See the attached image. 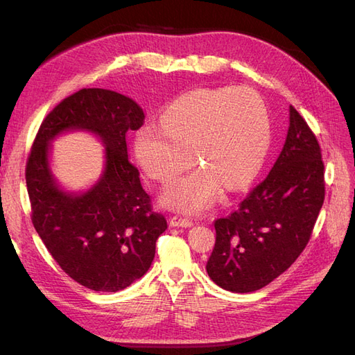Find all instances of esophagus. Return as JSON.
<instances>
[{"mask_svg": "<svg viewBox=\"0 0 355 355\" xmlns=\"http://www.w3.org/2000/svg\"><path fill=\"white\" fill-rule=\"evenodd\" d=\"M191 225H192V220L188 218L173 216L170 219V227H175V228H189Z\"/></svg>", "mask_w": 355, "mask_h": 355, "instance_id": "esophagus-1", "label": "esophagus"}]
</instances>
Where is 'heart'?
Returning <instances> with one entry per match:
<instances>
[{
  "mask_svg": "<svg viewBox=\"0 0 355 355\" xmlns=\"http://www.w3.org/2000/svg\"><path fill=\"white\" fill-rule=\"evenodd\" d=\"M271 144L266 105L256 92L197 90L175 102L161 118L135 137V153L146 173L168 180L191 166L201 167L166 187L161 201L187 213L201 211L222 187L240 191L261 170Z\"/></svg>",
  "mask_w": 355,
  "mask_h": 355,
  "instance_id": "obj_1",
  "label": "heart"
}]
</instances>
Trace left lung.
<instances>
[{"label":"left lung","instance_id":"8db88e82","mask_svg":"<svg viewBox=\"0 0 355 355\" xmlns=\"http://www.w3.org/2000/svg\"><path fill=\"white\" fill-rule=\"evenodd\" d=\"M288 130L270 175L230 216L214 222L206 270L219 287L256 292L302 253L324 201V164L314 133L288 108Z\"/></svg>","mask_w":355,"mask_h":355}]
</instances>
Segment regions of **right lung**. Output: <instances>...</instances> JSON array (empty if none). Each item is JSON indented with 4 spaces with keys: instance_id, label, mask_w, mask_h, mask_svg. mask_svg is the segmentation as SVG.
<instances>
[{
    "instance_id": "add662e5",
    "label": "right lung",
    "mask_w": 355,
    "mask_h": 355,
    "mask_svg": "<svg viewBox=\"0 0 355 355\" xmlns=\"http://www.w3.org/2000/svg\"><path fill=\"white\" fill-rule=\"evenodd\" d=\"M144 120L132 98L83 89L46 116L28 159L32 223L62 270L94 292H118L144 277L167 230L128 161L125 135ZM69 131L90 132L105 146L101 176L83 191L63 189L51 168V144Z\"/></svg>"
}]
</instances>
